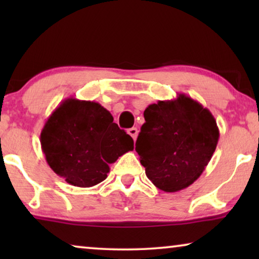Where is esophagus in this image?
Masks as SVG:
<instances>
[{"instance_id":"obj_1","label":"esophagus","mask_w":259,"mask_h":259,"mask_svg":"<svg viewBox=\"0 0 259 259\" xmlns=\"http://www.w3.org/2000/svg\"><path fill=\"white\" fill-rule=\"evenodd\" d=\"M127 132H128V134L131 137L133 138V140L136 141L137 140V137H138V132H139V131H138V128L137 127H132V128H130L128 131H127Z\"/></svg>"}]
</instances>
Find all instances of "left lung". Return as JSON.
Returning a JSON list of instances; mask_svg holds the SVG:
<instances>
[{
    "label": "left lung",
    "mask_w": 259,
    "mask_h": 259,
    "mask_svg": "<svg viewBox=\"0 0 259 259\" xmlns=\"http://www.w3.org/2000/svg\"><path fill=\"white\" fill-rule=\"evenodd\" d=\"M136 151L147 178L164 192L182 191L196 182L217 147L214 116L185 94L148 105Z\"/></svg>",
    "instance_id": "obj_1"
}]
</instances>
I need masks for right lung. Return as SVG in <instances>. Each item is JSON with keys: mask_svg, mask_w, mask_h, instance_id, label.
<instances>
[{"mask_svg": "<svg viewBox=\"0 0 259 259\" xmlns=\"http://www.w3.org/2000/svg\"><path fill=\"white\" fill-rule=\"evenodd\" d=\"M49 167L67 183L92 187L104 182L109 164L133 151V139L120 130L99 102L68 98L49 115L40 136Z\"/></svg>", "mask_w": 259, "mask_h": 259, "instance_id": "1", "label": "right lung"}]
</instances>
